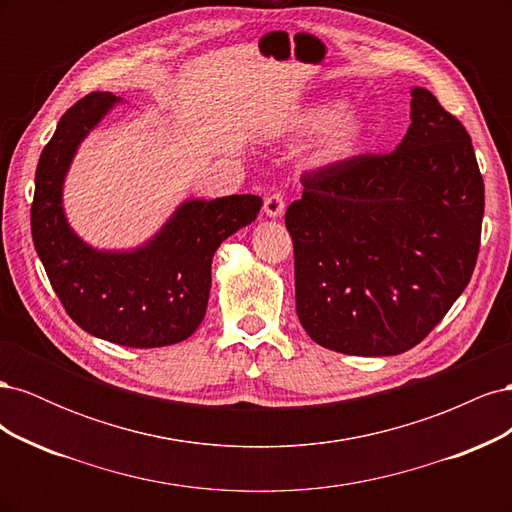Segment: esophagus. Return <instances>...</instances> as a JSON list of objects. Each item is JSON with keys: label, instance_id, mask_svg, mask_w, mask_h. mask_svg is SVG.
Segmentation results:
<instances>
[{"label": "esophagus", "instance_id": "obj_1", "mask_svg": "<svg viewBox=\"0 0 512 512\" xmlns=\"http://www.w3.org/2000/svg\"><path fill=\"white\" fill-rule=\"evenodd\" d=\"M286 209V198L282 192H273L265 198V213L269 218H280Z\"/></svg>", "mask_w": 512, "mask_h": 512}]
</instances>
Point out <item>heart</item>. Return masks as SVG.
I'll return each instance as SVG.
<instances>
[{"label": "heart", "mask_w": 512, "mask_h": 512, "mask_svg": "<svg viewBox=\"0 0 512 512\" xmlns=\"http://www.w3.org/2000/svg\"><path fill=\"white\" fill-rule=\"evenodd\" d=\"M292 130L297 134H317L314 145L316 164H342L359 153L363 147V123L352 113L344 111L337 102L309 104L292 119Z\"/></svg>", "instance_id": "b5f03b06"}]
</instances>
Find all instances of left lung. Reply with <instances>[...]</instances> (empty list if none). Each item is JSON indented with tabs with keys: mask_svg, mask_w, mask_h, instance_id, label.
<instances>
[{
	"mask_svg": "<svg viewBox=\"0 0 512 512\" xmlns=\"http://www.w3.org/2000/svg\"><path fill=\"white\" fill-rule=\"evenodd\" d=\"M288 207L297 316L316 344L401 354L466 290L480 250L485 183L472 138L431 91L391 153L305 170Z\"/></svg>",
	"mask_w": 512,
	"mask_h": 512,
	"instance_id": "1",
	"label": "left lung"
}]
</instances>
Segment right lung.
<instances>
[{"label": "right lung", "mask_w": 512, "mask_h": 512, "mask_svg": "<svg viewBox=\"0 0 512 512\" xmlns=\"http://www.w3.org/2000/svg\"><path fill=\"white\" fill-rule=\"evenodd\" d=\"M115 102L113 94L94 91L59 119L36 168L32 237L55 294L83 331L128 348L173 346L205 318L215 250L256 220L262 198L188 200L141 250H91L64 218L61 183L76 145Z\"/></svg>", "instance_id": "add662e5"}]
</instances>
